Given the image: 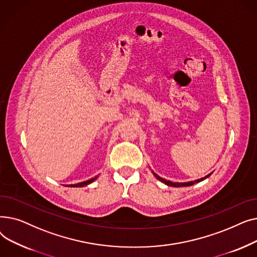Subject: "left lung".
I'll use <instances>...</instances> for the list:
<instances>
[{"label": "left lung", "mask_w": 257, "mask_h": 257, "mask_svg": "<svg viewBox=\"0 0 257 257\" xmlns=\"http://www.w3.org/2000/svg\"><path fill=\"white\" fill-rule=\"evenodd\" d=\"M154 174V176L158 179V180H160L161 182H164V183H166L167 185H169V186H174V187H180V186H191V185H193V184H195V183H198V182H200V181H202V180H204V179H206L207 177H209L210 176V174L209 175H207V176H205L204 178H201V179H198V180H195V181H191V182H172V181H169V180H166V179H164V178H161V177H159L157 174H155V173H153Z\"/></svg>", "instance_id": "obj_1"}]
</instances>
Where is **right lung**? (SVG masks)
<instances>
[{"label":"right lung","instance_id":"right-lung-1","mask_svg":"<svg viewBox=\"0 0 257 257\" xmlns=\"http://www.w3.org/2000/svg\"><path fill=\"white\" fill-rule=\"evenodd\" d=\"M98 178V176H96V177H93V178H91V179H89V180H86V181H84V182H80V183H77V184H69L67 186H71V187H82V186H85V185H87V184H89V183H91L92 181H94Z\"/></svg>","mask_w":257,"mask_h":257}]
</instances>
